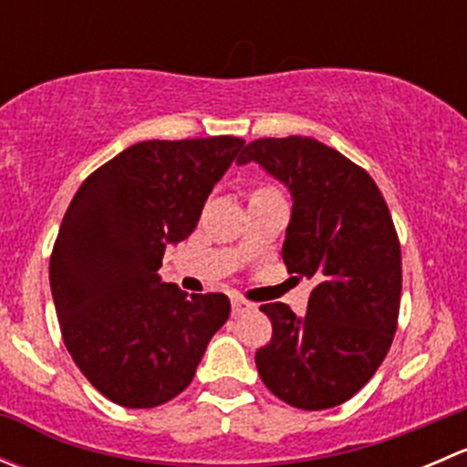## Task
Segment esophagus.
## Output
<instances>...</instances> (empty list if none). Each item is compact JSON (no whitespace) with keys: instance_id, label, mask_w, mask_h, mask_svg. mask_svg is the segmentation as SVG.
I'll list each match as a JSON object with an SVG mask.
<instances>
[{"instance_id":"obj_1","label":"esophagus","mask_w":467,"mask_h":467,"mask_svg":"<svg viewBox=\"0 0 467 467\" xmlns=\"http://www.w3.org/2000/svg\"><path fill=\"white\" fill-rule=\"evenodd\" d=\"M230 303H233V317H242V314H248L255 309V305L248 303V300H244L242 296H233V298H230Z\"/></svg>"}]
</instances>
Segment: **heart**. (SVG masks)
Listing matches in <instances>:
<instances>
[{
	"label": "heart",
	"instance_id": "1",
	"mask_svg": "<svg viewBox=\"0 0 467 467\" xmlns=\"http://www.w3.org/2000/svg\"><path fill=\"white\" fill-rule=\"evenodd\" d=\"M262 190H266V187H262Z\"/></svg>",
	"mask_w": 467,
	"mask_h": 467
}]
</instances>
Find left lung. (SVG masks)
<instances>
[{
	"instance_id": "left-lung-1",
	"label": "left lung",
	"mask_w": 467,
	"mask_h": 467,
	"mask_svg": "<svg viewBox=\"0 0 467 467\" xmlns=\"http://www.w3.org/2000/svg\"><path fill=\"white\" fill-rule=\"evenodd\" d=\"M257 162L294 199L282 260L312 277L307 314L262 305L273 337L257 373L282 402L305 411L338 407L379 368L398 329L402 255L389 205L359 164L312 138H262L237 164Z\"/></svg>"
}]
</instances>
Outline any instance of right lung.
I'll return each mask as SVG.
<instances>
[{
	"label": "right lung",
	"mask_w": 467,
	"mask_h": 467,
	"mask_svg": "<svg viewBox=\"0 0 467 467\" xmlns=\"http://www.w3.org/2000/svg\"><path fill=\"white\" fill-rule=\"evenodd\" d=\"M242 146L230 135L133 144L89 173L65 212L49 260L60 332L115 404L150 409L182 393L228 321V296H187L158 268L167 244L194 233Z\"/></svg>",
	"instance_id": "add662e5"
}]
</instances>
